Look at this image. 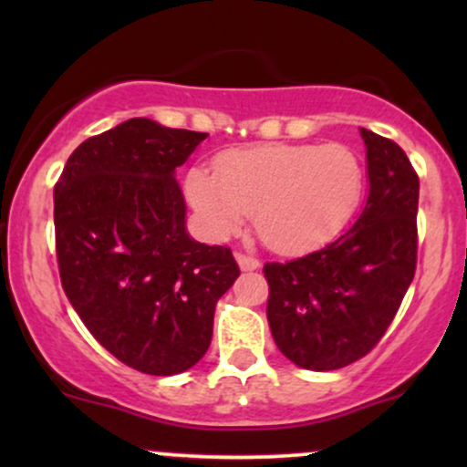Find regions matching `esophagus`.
Masks as SVG:
<instances>
[{"instance_id":"34e87169","label":"esophagus","mask_w":467,"mask_h":467,"mask_svg":"<svg viewBox=\"0 0 467 467\" xmlns=\"http://www.w3.org/2000/svg\"><path fill=\"white\" fill-rule=\"evenodd\" d=\"M237 264L244 272H252V270H259V259H254V256L245 254V252H237Z\"/></svg>"}]
</instances>
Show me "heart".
<instances>
[{"label":"heart","mask_w":467,"mask_h":467,"mask_svg":"<svg viewBox=\"0 0 467 467\" xmlns=\"http://www.w3.org/2000/svg\"><path fill=\"white\" fill-rule=\"evenodd\" d=\"M186 191L215 239L237 233L254 213L261 239L294 254L318 248L351 222L362 202L364 164L340 142L265 144L222 155L215 173L192 169Z\"/></svg>","instance_id":"1"}]
</instances>
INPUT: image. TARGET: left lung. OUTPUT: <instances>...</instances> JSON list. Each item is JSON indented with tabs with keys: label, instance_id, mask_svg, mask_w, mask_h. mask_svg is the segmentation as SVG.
Returning a JSON list of instances; mask_svg holds the SVG:
<instances>
[{
	"label": "left lung",
	"instance_id": "1",
	"mask_svg": "<svg viewBox=\"0 0 467 467\" xmlns=\"http://www.w3.org/2000/svg\"><path fill=\"white\" fill-rule=\"evenodd\" d=\"M360 133L368 197L358 222L312 254L264 265L276 347L309 371H334L367 356L415 276L420 178L400 144Z\"/></svg>",
	"mask_w": 467,
	"mask_h": 467
}]
</instances>
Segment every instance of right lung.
Listing matches in <instances>:
<instances>
[{
    "label": "right lung",
    "instance_id": "1",
    "mask_svg": "<svg viewBox=\"0 0 467 467\" xmlns=\"http://www.w3.org/2000/svg\"><path fill=\"white\" fill-rule=\"evenodd\" d=\"M203 138L131 118L80 142L55 186L63 292L111 356L147 375L202 360L239 276L230 248L186 233L173 173Z\"/></svg>",
    "mask_w": 467,
    "mask_h": 467
}]
</instances>
